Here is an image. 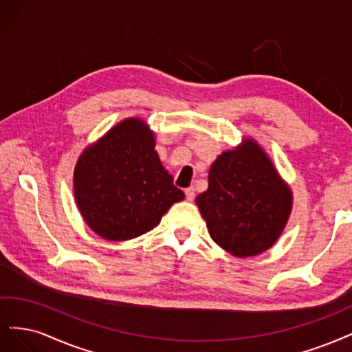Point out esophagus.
Returning <instances> with one entry per match:
<instances>
[{
  "label": "esophagus",
  "mask_w": 352,
  "mask_h": 352,
  "mask_svg": "<svg viewBox=\"0 0 352 352\" xmlns=\"http://www.w3.org/2000/svg\"><path fill=\"white\" fill-rule=\"evenodd\" d=\"M184 192H186V199H187L188 201H192V200H195V196H196L195 188H192V187H188V188H186V190H184Z\"/></svg>",
  "instance_id": "obj_1"
}]
</instances>
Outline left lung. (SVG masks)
Instances as JSON below:
<instances>
[{"label": "left lung", "mask_w": 352, "mask_h": 352, "mask_svg": "<svg viewBox=\"0 0 352 352\" xmlns=\"http://www.w3.org/2000/svg\"><path fill=\"white\" fill-rule=\"evenodd\" d=\"M196 203L212 240L236 257H250L278 240L292 196L274 164L250 140L218 156L210 166L209 187Z\"/></svg>", "instance_id": "8db88e82"}]
</instances>
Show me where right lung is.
Returning a JSON list of instances; mask_svg holds the SVG:
<instances>
[{
  "label": "right lung",
  "mask_w": 352,
  "mask_h": 352,
  "mask_svg": "<svg viewBox=\"0 0 352 352\" xmlns=\"http://www.w3.org/2000/svg\"><path fill=\"white\" fill-rule=\"evenodd\" d=\"M74 195L87 225L111 241L153 230L184 199L155 152L152 131L138 118L124 120L83 152Z\"/></svg>",
  "instance_id": "add662e5"
}]
</instances>
